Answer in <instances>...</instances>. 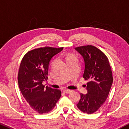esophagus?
Masks as SVG:
<instances>
[{"instance_id":"34e87169","label":"esophagus","mask_w":129,"mask_h":129,"mask_svg":"<svg viewBox=\"0 0 129 129\" xmlns=\"http://www.w3.org/2000/svg\"><path fill=\"white\" fill-rule=\"evenodd\" d=\"M72 91V90H68V89H65V90H63V92L64 93H71Z\"/></svg>"}]
</instances>
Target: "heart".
<instances>
[{
    "label": "heart",
    "instance_id": "b5f03b06",
    "mask_svg": "<svg viewBox=\"0 0 129 129\" xmlns=\"http://www.w3.org/2000/svg\"><path fill=\"white\" fill-rule=\"evenodd\" d=\"M69 57H70V56H69ZM68 57H67V58H68Z\"/></svg>",
    "mask_w": 129,
    "mask_h": 129
}]
</instances>
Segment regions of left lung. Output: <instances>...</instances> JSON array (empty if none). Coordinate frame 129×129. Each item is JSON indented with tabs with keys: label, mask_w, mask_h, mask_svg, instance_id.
<instances>
[{
	"label": "left lung",
	"mask_w": 129,
	"mask_h": 129,
	"mask_svg": "<svg viewBox=\"0 0 129 129\" xmlns=\"http://www.w3.org/2000/svg\"><path fill=\"white\" fill-rule=\"evenodd\" d=\"M75 50L83 57V78L89 81L87 94L81 93L77 107L84 113H93L106 101L113 83L110 63L104 53L94 46H82Z\"/></svg>",
	"instance_id": "1"
}]
</instances>
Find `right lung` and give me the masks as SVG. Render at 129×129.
<instances>
[{
  "label": "right lung",
  "mask_w": 129,
  "mask_h": 129,
  "mask_svg": "<svg viewBox=\"0 0 129 129\" xmlns=\"http://www.w3.org/2000/svg\"><path fill=\"white\" fill-rule=\"evenodd\" d=\"M63 50L62 48L44 47L28 51L23 56L18 74L19 87L25 100L35 112L46 113L55 107L61 91L45 86L43 81L48 79V70L52 57Z\"/></svg>",
  "instance_id": "right-lung-1"
}]
</instances>
